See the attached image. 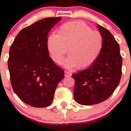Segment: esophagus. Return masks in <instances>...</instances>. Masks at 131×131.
Segmentation results:
<instances>
[{
	"label": "esophagus",
	"instance_id": "34e87169",
	"mask_svg": "<svg viewBox=\"0 0 131 131\" xmlns=\"http://www.w3.org/2000/svg\"><path fill=\"white\" fill-rule=\"evenodd\" d=\"M72 76V74L69 72H67V71H64V76L65 77H68V76Z\"/></svg>",
	"mask_w": 131,
	"mask_h": 131
}]
</instances>
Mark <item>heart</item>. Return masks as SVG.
Returning a JSON list of instances; mask_svg holds the SVG:
<instances>
[{"label":"heart","instance_id":"heart-1","mask_svg":"<svg viewBox=\"0 0 131 131\" xmlns=\"http://www.w3.org/2000/svg\"><path fill=\"white\" fill-rule=\"evenodd\" d=\"M48 48L54 62L61 64L68 51L70 56L64 65L67 68L85 69L93 64L102 51L103 38L81 21L65 23L48 38Z\"/></svg>","mask_w":131,"mask_h":131}]
</instances>
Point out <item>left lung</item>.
Wrapping results in <instances>:
<instances>
[{"mask_svg":"<svg viewBox=\"0 0 131 131\" xmlns=\"http://www.w3.org/2000/svg\"><path fill=\"white\" fill-rule=\"evenodd\" d=\"M97 27L103 38L99 57L89 68L72 75L74 99L82 105L106 101L117 88L121 77L122 57L119 43L109 30L99 25Z\"/></svg>","mask_w":131,"mask_h":131,"instance_id":"obj_1","label":"left lung"}]
</instances>
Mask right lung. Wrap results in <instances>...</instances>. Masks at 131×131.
<instances>
[{
  "label": "right lung",
  "instance_id": "obj_1",
  "mask_svg": "<svg viewBox=\"0 0 131 131\" xmlns=\"http://www.w3.org/2000/svg\"><path fill=\"white\" fill-rule=\"evenodd\" d=\"M61 17L42 19L22 29L11 45L8 69L12 88L29 105H50L64 70L49 56L48 35Z\"/></svg>",
  "mask_w": 131,
  "mask_h": 131
}]
</instances>
